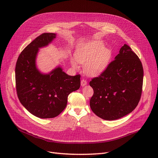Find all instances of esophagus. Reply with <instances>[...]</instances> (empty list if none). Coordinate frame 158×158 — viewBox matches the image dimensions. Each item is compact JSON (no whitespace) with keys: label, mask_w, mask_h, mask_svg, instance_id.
Segmentation results:
<instances>
[{"label":"esophagus","mask_w":158,"mask_h":158,"mask_svg":"<svg viewBox=\"0 0 158 158\" xmlns=\"http://www.w3.org/2000/svg\"><path fill=\"white\" fill-rule=\"evenodd\" d=\"M87 81L86 80V79H82V80H81V85H82V86H85V85H87Z\"/></svg>","instance_id":"1"}]
</instances>
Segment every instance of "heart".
Listing matches in <instances>:
<instances>
[{
    "label": "heart",
    "mask_w": 158,
    "mask_h": 158,
    "mask_svg": "<svg viewBox=\"0 0 158 158\" xmlns=\"http://www.w3.org/2000/svg\"><path fill=\"white\" fill-rule=\"evenodd\" d=\"M111 53L109 49L104 48L98 41L86 45L76 54V60L81 64H85V71L89 76H95L101 73L107 67L110 59ZM74 68H77V63L72 60Z\"/></svg>",
    "instance_id": "obj_1"
}]
</instances>
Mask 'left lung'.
<instances>
[{"label":"left lung","mask_w":158,"mask_h":158,"mask_svg":"<svg viewBox=\"0 0 158 158\" xmlns=\"http://www.w3.org/2000/svg\"><path fill=\"white\" fill-rule=\"evenodd\" d=\"M143 79L142 62L131 48L124 44L107 68L90 81L94 89L91 109L106 120H117L131 113L140 100Z\"/></svg>","instance_id":"1"}]
</instances>
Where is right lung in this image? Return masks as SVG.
Wrapping results in <instances>:
<instances>
[{
	"label": "right lung",
	"instance_id": "right-lung-1",
	"mask_svg": "<svg viewBox=\"0 0 158 158\" xmlns=\"http://www.w3.org/2000/svg\"><path fill=\"white\" fill-rule=\"evenodd\" d=\"M56 38L54 33H43L25 48L16 61V89L21 104L40 118L59 115L67 104L69 95L77 90L81 76H70L57 67L49 74L41 73L36 67L38 48L47 45Z\"/></svg>",
	"mask_w": 158,
	"mask_h": 158
}]
</instances>
